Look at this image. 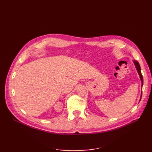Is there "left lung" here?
<instances>
[{"label": "left lung", "instance_id": "8db88e82", "mask_svg": "<svg viewBox=\"0 0 152 152\" xmlns=\"http://www.w3.org/2000/svg\"><path fill=\"white\" fill-rule=\"evenodd\" d=\"M134 63L135 66V68H136V69H137V72H138V74H139V76H140V79L141 83H142V86H143V76H142V73H141V69H140V65H139V62H138L137 61H136V60H134ZM141 98H142V91H141V95H140V101Z\"/></svg>", "mask_w": 152, "mask_h": 152}]
</instances>
